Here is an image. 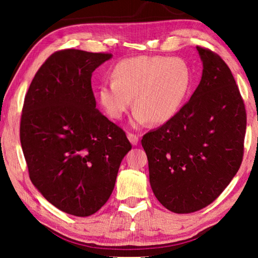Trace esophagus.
Returning <instances> with one entry per match:
<instances>
[{
  "instance_id": "esophagus-1",
  "label": "esophagus",
  "mask_w": 258,
  "mask_h": 258,
  "mask_svg": "<svg viewBox=\"0 0 258 258\" xmlns=\"http://www.w3.org/2000/svg\"><path fill=\"white\" fill-rule=\"evenodd\" d=\"M127 139L130 140V142L132 143L133 146H135V145H137V143L139 142V137H138L137 134H134V133L128 132V133H127Z\"/></svg>"
}]
</instances>
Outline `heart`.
Here are the masks:
<instances>
[{"instance_id":"heart-1","label":"heart","mask_w":258,"mask_h":258,"mask_svg":"<svg viewBox=\"0 0 258 258\" xmlns=\"http://www.w3.org/2000/svg\"><path fill=\"white\" fill-rule=\"evenodd\" d=\"M112 81L98 90V100L113 120L124 116L132 104L135 126L151 121L163 124L173 118L184 102L191 85V72L180 58L140 55L119 61Z\"/></svg>"}]
</instances>
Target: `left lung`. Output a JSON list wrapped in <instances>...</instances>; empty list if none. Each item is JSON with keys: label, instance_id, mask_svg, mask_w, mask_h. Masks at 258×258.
Returning <instances> with one entry per match:
<instances>
[{"label": "left lung", "instance_id": "obj_1", "mask_svg": "<svg viewBox=\"0 0 258 258\" xmlns=\"http://www.w3.org/2000/svg\"><path fill=\"white\" fill-rule=\"evenodd\" d=\"M204 69L189 101L141 140L151 189L168 211L190 214L212 204L239 171L247 115L228 64L197 46Z\"/></svg>", "mask_w": 258, "mask_h": 258}]
</instances>
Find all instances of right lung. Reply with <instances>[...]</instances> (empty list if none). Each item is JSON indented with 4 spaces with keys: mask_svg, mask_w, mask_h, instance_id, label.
<instances>
[{
    "mask_svg": "<svg viewBox=\"0 0 258 258\" xmlns=\"http://www.w3.org/2000/svg\"><path fill=\"white\" fill-rule=\"evenodd\" d=\"M111 53L66 49L35 74L20 119L29 178L47 202L67 214L90 216L110 197L124 156V130L95 108L91 77Z\"/></svg>",
    "mask_w": 258,
    "mask_h": 258,
    "instance_id": "1",
    "label": "right lung"
}]
</instances>
